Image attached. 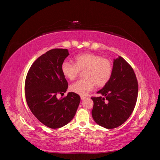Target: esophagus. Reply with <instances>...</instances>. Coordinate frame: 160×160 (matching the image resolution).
Instances as JSON below:
<instances>
[{
	"mask_svg": "<svg viewBox=\"0 0 160 160\" xmlns=\"http://www.w3.org/2000/svg\"><path fill=\"white\" fill-rule=\"evenodd\" d=\"M86 99V98L85 97H84V96H81V99L82 100V101H83V100H85Z\"/></svg>",
	"mask_w": 160,
	"mask_h": 160,
	"instance_id": "1",
	"label": "esophagus"
}]
</instances>
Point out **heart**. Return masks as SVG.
<instances>
[{
	"label": "heart",
	"mask_w": 160,
	"mask_h": 160,
	"mask_svg": "<svg viewBox=\"0 0 160 160\" xmlns=\"http://www.w3.org/2000/svg\"><path fill=\"white\" fill-rule=\"evenodd\" d=\"M84 79L70 86V90L80 95H86L94 88H102L107 84L113 72V65L109 59L91 52L79 54L74 58V64L65 61L61 65V71L66 79L72 81L80 71H83Z\"/></svg>",
	"instance_id": "heart-1"
}]
</instances>
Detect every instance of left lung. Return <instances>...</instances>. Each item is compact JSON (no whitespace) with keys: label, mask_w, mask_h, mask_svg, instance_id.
Returning <instances> with one entry per match:
<instances>
[{"label":"left lung","mask_w":160,"mask_h":160,"mask_svg":"<svg viewBox=\"0 0 160 160\" xmlns=\"http://www.w3.org/2000/svg\"><path fill=\"white\" fill-rule=\"evenodd\" d=\"M97 93L101 96L91 98L92 117L97 123L113 129L126 122L136 104L138 84L132 67L122 57L113 59L110 80Z\"/></svg>","instance_id":"obj_1"}]
</instances>
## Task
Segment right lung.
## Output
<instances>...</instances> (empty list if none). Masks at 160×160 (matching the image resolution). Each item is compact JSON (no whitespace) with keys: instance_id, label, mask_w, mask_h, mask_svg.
Here are the masks:
<instances>
[{"instance_id":"add662e5","label":"right lung","mask_w":160,"mask_h":160,"mask_svg":"<svg viewBox=\"0 0 160 160\" xmlns=\"http://www.w3.org/2000/svg\"><path fill=\"white\" fill-rule=\"evenodd\" d=\"M69 55L65 49H54L42 55L33 62L25 80V97L28 108L37 119L47 127L58 129L74 118L80 103V97L69 92L64 94L68 83L61 71V65Z\"/></svg>"}]
</instances>
